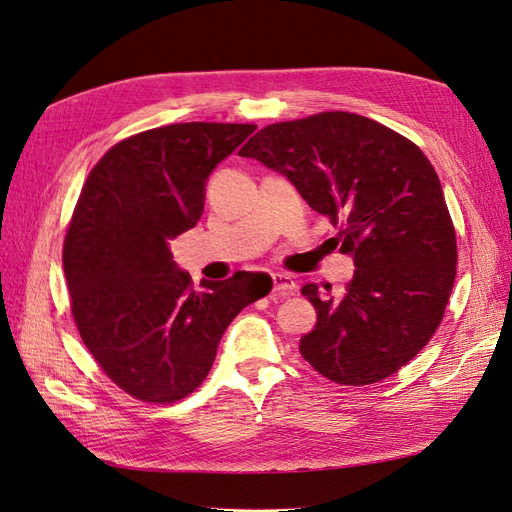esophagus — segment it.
I'll use <instances>...</instances> for the list:
<instances>
[{"label": "esophagus", "mask_w": 512, "mask_h": 512, "mask_svg": "<svg viewBox=\"0 0 512 512\" xmlns=\"http://www.w3.org/2000/svg\"><path fill=\"white\" fill-rule=\"evenodd\" d=\"M272 289H274V293L287 297V295L295 293L297 282L289 274H272Z\"/></svg>", "instance_id": "esophagus-1"}]
</instances>
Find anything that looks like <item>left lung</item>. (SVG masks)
<instances>
[{"mask_svg": "<svg viewBox=\"0 0 512 512\" xmlns=\"http://www.w3.org/2000/svg\"><path fill=\"white\" fill-rule=\"evenodd\" d=\"M238 154L289 177L354 257L344 295L301 289L316 310L301 356L344 386L405 367L439 329L458 263L456 227L424 151L358 113L323 111L261 128Z\"/></svg>", "mask_w": 512, "mask_h": 512, "instance_id": "obj_1", "label": "left lung"}]
</instances>
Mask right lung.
Listing matches in <instances>:
<instances>
[{
	"label": "right lung",
	"mask_w": 512,
	"mask_h": 512,
	"mask_svg": "<svg viewBox=\"0 0 512 512\" xmlns=\"http://www.w3.org/2000/svg\"><path fill=\"white\" fill-rule=\"evenodd\" d=\"M255 124L185 122L107 149L82 187L63 242L75 327L109 380L132 399L170 405L192 394L236 314L268 295L266 274L202 280L175 268L168 240L204 211L211 170Z\"/></svg>",
	"instance_id": "1"
}]
</instances>
